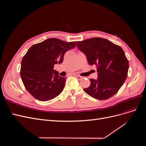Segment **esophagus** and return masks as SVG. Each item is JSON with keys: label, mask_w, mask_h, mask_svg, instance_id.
<instances>
[{"label": "esophagus", "mask_w": 146, "mask_h": 146, "mask_svg": "<svg viewBox=\"0 0 146 146\" xmlns=\"http://www.w3.org/2000/svg\"><path fill=\"white\" fill-rule=\"evenodd\" d=\"M74 76L76 77L78 80H82L83 79V77H82V76H79V75H74Z\"/></svg>", "instance_id": "obj_1"}]
</instances>
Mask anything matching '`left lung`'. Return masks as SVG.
Returning <instances> with one entry per match:
<instances>
[{"label": "left lung", "mask_w": 146, "mask_h": 146, "mask_svg": "<svg viewBox=\"0 0 146 146\" xmlns=\"http://www.w3.org/2000/svg\"><path fill=\"white\" fill-rule=\"evenodd\" d=\"M78 49L86 56L90 65H96L98 78L90 79L91 85L83 90L98 100H107L115 95L127 77L129 64L122 48L102 38L77 41Z\"/></svg>", "instance_id": "left-lung-1"}]
</instances>
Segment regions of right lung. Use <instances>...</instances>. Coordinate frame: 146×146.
Returning a JSON list of instances; mask_svg holds the SVG:
<instances>
[{"mask_svg":"<svg viewBox=\"0 0 146 146\" xmlns=\"http://www.w3.org/2000/svg\"><path fill=\"white\" fill-rule=\"evenodd\" d=\"M76 46V42L48 38L29 48L22 60L20 74L25 89L33 98L48 101L63 91L66 78L54 67L62 63L65 53Z\"/></svg>","mask_w":146,"mask_h":146,"instance_id":"right-lung-1","label":"right lung"}]
</instances>
